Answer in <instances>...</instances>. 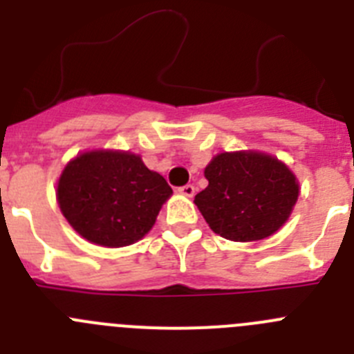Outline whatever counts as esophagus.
Listing matches in <instances>:
<instances>
[{
  "label": "esophagus",
  "instance_id": "obj_1",
  "mask_svg": "<svg viewBox=\"0 0 354 354\" xmlns=\"http://www.w3.org/2000/svg\"><path fill=\"white\" fill-rule=\"evenodd\" d=\"M179 193H180V195L189 196V198H192V196L195 195V186H193V184H186V186L179 187Z\"/></svg>",
  "mask_w": 354,
  "mask_h": 354
}]
</instances>
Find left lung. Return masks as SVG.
<instances>
[{
    "instance_id": "8db88e82",
    "label": "left lung",
    "mask_w": 354,
    "mask_h": 354,
    "mask_svg": "<svg viewBox=\"0 0 354 354\" xmlns=\"http://www.w3.org/2000/svg\"><path fill=\"white\" fill-rule=\"evenodd\" d=\"M209 186L195 204L221 237L239 243L270 237L287 221L298 200L292 171L262 152H223L205 167Z\"/></svg>"
}]
</instances>
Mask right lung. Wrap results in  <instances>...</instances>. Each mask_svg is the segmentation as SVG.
Returning <instances> with one entry per match:
<instances>
[{
  "mask_svg": "<svg viewBox=\"0 0 354 354\" xmlns=\"http://www.w3.org/2000/svg\"><path fill=\"white\" fill-rule=\"evenodd\" d=\"M171 187L142 158L92 150L62 171L56 198L71 227L93 245L120 248L142 239L156 223Z\"/></svg>",
  "mask_w": 354,
  "mask_h": 354,
  "instance_id": "obj_1",
  "label": "right lung"
}]
</instances>
